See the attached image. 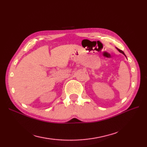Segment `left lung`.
Wrapping results in <instances>:
<instances>
[{
	"mask_svg": "<svg viewBox=\"0 0 147 147\" xmlns=\"http://www.w3.org/2000/svg\"><path fill=\"white\" fill-rule=\"evenodd\" d=\"M117 50L119 51V52H120V53H122V54H123L124 56H126V55H125V54H124V52L123 51H121V50H119V49L118 48H117Z\"/></svg>",
	"mask_w": 147,
	"mask_h": 147,
	"instance_id": "left-lung-1",
	"label": "left lung"
}]
</instances>
